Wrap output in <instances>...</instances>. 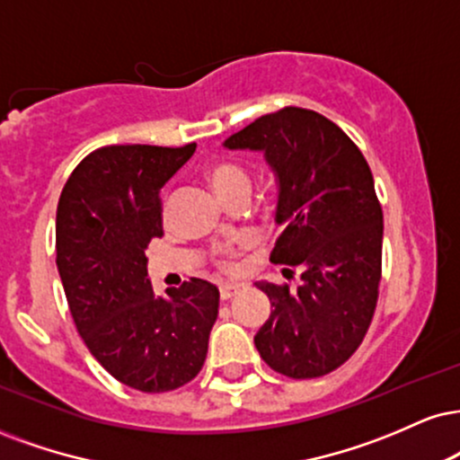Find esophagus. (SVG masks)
<instances>
[{"label": "esophagus", "instance_id": "1", "mask_svg": "<svg viewBox=\"0 0 460 460\" xmlns=\"http://www.w3.org/2000/svg\"><path fill=\"white\" fill-rule=\"evenodd\" d=\"M240 289H242V285H237V283H223L220 285V297H223V300H231V297H234Z\"/></svg>", "mask_w": 460, "mask_h": 460}]
</instances>
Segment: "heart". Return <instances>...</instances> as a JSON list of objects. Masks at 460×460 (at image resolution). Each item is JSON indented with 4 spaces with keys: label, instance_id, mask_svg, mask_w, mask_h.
<instances>
[{
    "label": "heart",
    "instance_id": "b5f03b06",
    "mask_svg": "<svg viewBox=\"0 0 460 460\" xmlns=\"http://www.w3.org/2000/svg\"><path fill=\"white\" fill-rule=\"evenodd\" d=\"M206 181L220 201H226V199L237 195V192L251 190V180H248L246 171L240 164L229 163V160H218V163L209 164L206 169ZM237 252L240 251L231 248V251H225L223 259H220V265L229 270V272L237 270Z\"/></svg>",
    "mask_w": 460,
    "mask_h": 460
}]
</instances>
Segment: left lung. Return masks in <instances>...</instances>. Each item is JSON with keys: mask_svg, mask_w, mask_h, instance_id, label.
I'll list each match as a JSON object with an SVG mask.
<instances>
[{"mask_svg": "<svg viewBox=\"0 0 460 460\" xmlns=\"http://www.w3.org/2000/svg\"><path fill=\"white\" fill-rule=\"evenodd\" d=\"M225 147L263 152L283 226L270 261L302 272L293 291L257 283L272 313L254 347L291 379L328 375L353 356L377 306L384 212L367 158L334 121L300 107L261 115Z\"/></svg>", "mask_w": 460, "mask_h": 460, "instance_id": "8db88e82", "label": "left lung"}]
</instances>
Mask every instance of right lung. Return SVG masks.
Segmentation results:
<instances>
[{
	"label": "right lung",
	"mask_w": 460,
	"mask_h": 460,
	"mask_svg": "<svg viewBox=\"0 0 460 460\" xmlns=\"http://www.w3.org/2000/svg\"><path fill=\"white\" fill-rule=\"evenodd\" d=\"M195 149L101 147L76 164L58 203V270L76 330L107 373L152 394L197 377L218 317L208 280L158 297L147 279L146 248L163 235L160 188Z\"/></svg>",
	"instance_id": "1"
}]
</instances>
